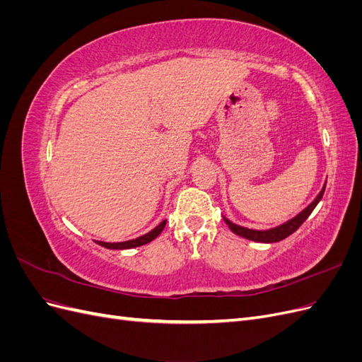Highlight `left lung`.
<instances>
[{
    "label": "left lung",
    "instance_id": "8db88e82",
    "mask_svg": "<svg viewBox=\"0 0 362 362\" xmlns=\"http://www.w3.org/2000/svg\"><path fill=\"white\" fill-rule=\"evenodd\" d=\"M325 187H326V184L322 187L320 193L315 196V199L308 206L303 208V210L298 216H294L293 218H290V221L284 222V223H281L275 228L249 229V228L240 226V225L231 222L226 216H223V221L229 226V229H231L234 234H237L240 237L252 240V242H258V243H276V242H281V240H284V238H287L288 235H291L296 231V229H298L306 221V218L310 217V214L313 213V210L317 206V204L322 201L323 193H325Z\"/></svg>",
    "mask_w": 362,
    "mask_h": 362
}]
</instances>
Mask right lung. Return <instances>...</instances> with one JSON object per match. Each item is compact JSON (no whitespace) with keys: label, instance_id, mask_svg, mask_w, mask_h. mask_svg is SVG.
<instances>
[{"label":"right lung","instance_id":"add662e5","mask_svg":"<svg viewBox=\"0 0 362 362\" xmlns=\"http://www.w3.org/2000/svg\"><path fill=\"white\" fill-rule=\"evenodd\" d=\"M164 226H166V221H163L160 225H157L152 231L146 233L145 235H140L137 238H133V240H128V242H119V243H107V242H100V240H96V243L105 247V249H133V247H139V246H144V245H148L151 243L152 240H156L161 231L164 229Z\"/></svg>","mask_w":362,"mask_h":362}]
</instances>
